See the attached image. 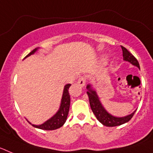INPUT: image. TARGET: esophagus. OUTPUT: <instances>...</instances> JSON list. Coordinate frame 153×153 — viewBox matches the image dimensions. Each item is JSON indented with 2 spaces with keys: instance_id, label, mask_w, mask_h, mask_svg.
<instances>
[{
  "instance_id": "obj_1",
  "label": "esophagus",
  "mask_w": 153,
  "mask_h": 153,
  "mask_svg": "<svg viewBox=\"0 0 153 153\" xmlns=\"http://www.w3.org/2000/svg\"><path fill=\"white\" fill-rule=\"evenodd\" d=\"M86 83V76H80V77L79 78V79H78V84H79V86H85Z\"/></svg>"
}]
</instances>
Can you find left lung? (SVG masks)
<instances>
[{
    "label": "left lung",
    "mask_w": 153,
    "mask_h": 153,
    "mask_svg": "<svg viewBox=\"0 0 153 153\" xmlns=\"http://www.w3.org/2000/svg\"><path fill=\"white\" fill-rule=\"evenodd\" d=\"M123 51V59L126 61H129V63H132V65L136 66L139 69H140V64L138 62L137 59L133 55L129 52L126 48L121 46ZM87 89L89 91H87V95L89 97V101H90V105L91 107L92 111L94 113L97 120L102 124V125L106 126H117L122 125V124L126 123L129 122V120L132 119L133 117L134 113H132V114L126 116L125 117H113L112 115L109 114L105 110L102 106L101 105L100 102L99 100V98L97 97V93L94 90H92L90 88V86L88 85L87 86Z\"/></svg>",
    "instance_id": "obj_1"
}]
</instances>
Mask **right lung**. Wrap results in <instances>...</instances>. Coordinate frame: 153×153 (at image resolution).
<instances>
[{
    "label": "right lung",
    "instance_id": "add662e5",
    "mask_svg": "<svg viewBox=\"0 0 153 153\" xmlns=\"http://www.w3.org/2000/svg\"><path fill=\"white\" fill-rule=\"evenodd\" d=\"M36 51V49L33 50L25 57L33 54ZM70 86H71V84H67L65 86L64 90H63V97H62L61 105H60V109L56 113V114L53 116L51 119H50L49 120H47V122H45L44 123L40 126L32 125L33 126L40 129H44V130H53V129H56L61 127L65 123L67 116H68L69 109H70V96L69 94V88L70 87Z\"/></svg>",
    "mask_w": 153,
    "mask_h": 153
}]
</instances>
